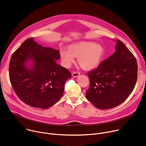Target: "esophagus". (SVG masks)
<instances>
[{
    "mask_svg": "<svg viewBox=\"0 0 146 146\" xmlns=\"http://www.w3.org/2000/svg\"><path fill=\"white\" fill-rule=\"evenodd\" d=\"M80 75V73L78 72H74L72 73V76L74 77H77Z\"/></svg>",
    "mask_w": 146,
    "mask_h": 146,
    "instance_id": "obj_1",
    "label": "esophagus"
}]
</instances>
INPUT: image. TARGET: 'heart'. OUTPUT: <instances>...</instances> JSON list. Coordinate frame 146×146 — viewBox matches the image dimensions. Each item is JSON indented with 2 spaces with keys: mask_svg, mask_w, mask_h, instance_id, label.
<instances>
[{
  "mask_svg": "<svg viewBox=\"0 0 146 146\" xmlns=\"http://www.w3.org/2000/svg\"><path fill=\"white\" fill-rule=\"evenodd\" d=\"M105 49L99 43L92 41H78L70 44L68 50L62 49L60 51L62 62L66 68H69L77 57L78 64L85 69L96 68L103 58Z\"/></svg>",
  "mask_w": 146,
  "mask_h": 146,
  "instance_id": "obj_1",
  "label": "heart"
}]
</instances>
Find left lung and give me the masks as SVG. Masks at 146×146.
Here are the masks:
<instances>
[{
	"label": "left lung",
	"mask_w": 146,
	"mask_h": 146,
	"mask_svg": "<svg viewBox=\"0 0 146 146\" xmlns=\"http://www.w3.org/2000/svg\"><path fill=\"white\" fill-rule=\"evenodd\" d=\"M88 75L90 86L87 99L99 109H111L123 102L133 91L137 77L136 59L117 40L114 53Z\"/></svg>",
	"instance_id": "obj_1"
}]
</instances>
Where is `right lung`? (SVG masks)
I'll list each match as a JSON object with an SVG mask.
<instances>
[{
  "instance_id": "obj_1",
  "label": "right lung",
  "mask_w": 146,
  "mask_h": 146,
  "mask_svg": "<svg viewBox=\"0 0 146 146\" xmlns=\"http://www.w3.org/2000/svg\"><path fill=\"white\" fill-rule=\"evenodd\" d=\"M58 50L42 47L33 38L26 40L13 54L9 64V77L18 98L27 105L42 109L56 103L64 92L70 72L58 65ZM31 60V67L26 66Z\"/></svg>"
}]
</instances>
